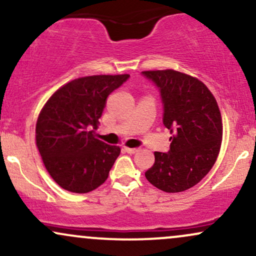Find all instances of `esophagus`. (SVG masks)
I'll list each match as a JSON object with an SVG mask.
<instances>
[{"instance_id":"esophagus-1","label":"esophagus","mask_w":256,"mask_h":256,"mask_svg":"<svg viewBox=\"0 0 256 256\" xmlns=\"http://www.w3.org/2000/svg\"><path fill=\"white\" fill-rule=\"evenodd\" d=\"M125 152H128V154H134V152H138L137 148H128V146H125Z\"/></svg>"}]
</instances>
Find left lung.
<instances>
[{
	"mask_svg": "<svg viewBox=\"0 0 256 256\" xmlns=\"http://www.w3.org/2000/svg\"><path fill=\"white\" fill-rule=\"evenodd\" d=\"M158 88L164 104V125L173 132L168 152H155L146 172L150 184L165 192H180L202 180L218 158L222 119L216 100L192 76L174 71H143Z\"/></svg>",
	"mask_w": 256,
	"mask_h": 256,
	"instance_id": "8db88e82",
	"label": "left lung"
}]
</instances>
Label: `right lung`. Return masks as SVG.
Listing matches in <instances>:
<instances>
[{
  "label": "right lung",
  "mask_w": 256,
  "mask_h": 256,
  "mask_svg": "<svg viewBox=\"0 0 256 256\" xmlns=\"http://www.w3.org/2000/svg\"><path fill=\"white\" fill-rule=\"evenodd\" d=\"M128 74L73 79L43 106L36 124V144L50 177L67 192L85 194L108 178L120 146L96 138L108 95Z\"/></svg>",
  "instance_id": "add662e5"
}]
</instances>
